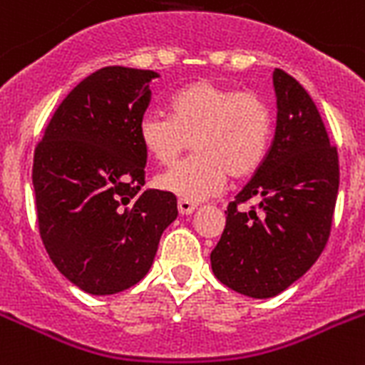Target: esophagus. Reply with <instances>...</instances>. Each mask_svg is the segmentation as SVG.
<instances>
[{
    "instance_id": "obj_1",
    "label": "esophagus",
    "mask_w": 365,
    "mask_h": 365,
    "mask_svg": "<svg viewBox=\"0 0 365 365\" xmlns=\"http://www.w3.org/2000/svg\"><path fill=\"white\" fill-rule=\"evenodd\" d=\"M198 202H195V200H187V198H180L178 200V212L182 213V215H189V213H192L195 210H197Z\"/></svg>"
}]
</instances>
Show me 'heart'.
<instances>
[{
  "instance_id": "obj_1",
  "label": "heart",
  "mask_w": 365,
  "mask_h": 365,
  "mask_svg": "<svg viewBox=\"0 0 365 365\" xmlns=\"http://www.w3.org/2000/svg\"><path fill=\"white\" fill-rule=\"evenodd\" d=\"M168 110H148L138 121V138L148 155L173 165L191 142L197 152L157 176L163 191L200 200L221 191L229 174L250 176L266 159L274 114L257 91L197 80L174 93Z\"/></svg>"
}]
</instances>
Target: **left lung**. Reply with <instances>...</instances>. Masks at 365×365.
I'll list each match as a JSON object with an SVG mask.
<instances>
[{
	"mask_svg": "<svg viewBox=\"0 0 365 365\" xmlns=\"http://www.w3.org/2000/svg\"><path fill=\"white\" fill-rule=\"evenodd\" d=\"M274 86L272 146L225 210L227 225L210 255L215 277L251 298L279 294L315 264L330 238L339 189L337 146L309 93L281 69Z\"/></svg>",
	"mask_w": 365,
	"mask_h": 365,
	"instance_id": "1",
	"label": "left lung"
}]
</instances>
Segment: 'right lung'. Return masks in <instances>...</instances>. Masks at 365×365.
I'll use <instances>...</instances> for the list:
<instances>
[{
	"mask_svg": "<svg viewBox=\"0 0 365 365\" xmlns=\"http://www.w3.org/2000/svg\"><path fill=\"white\" fill-rule=\"evenodd\" d=\"M157 73L103 67L61 101L37 142L34 189L50 260L78 289L106 296L148 274L173 192L140 191L148 153L138 138Z\"/></svg>",
	"mask_w": 365,
	"mask_h": 365,
	"instance_id": "right-lung-1",
	"label": "right lung"
}]
</instances>
